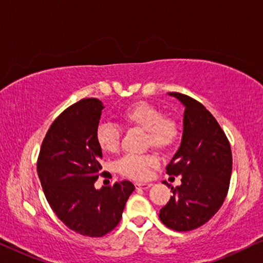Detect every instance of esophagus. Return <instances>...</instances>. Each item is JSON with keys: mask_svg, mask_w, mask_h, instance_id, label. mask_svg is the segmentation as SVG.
I'll list each match as a JSON object with an SVG mask.
<instances>
[{"mask_svg": "<svg viewBox=\"0 0 263 263\" xmlns=\"http://www.w3.org/2000/svg\"><path fill=\"white\" fill-rule=\"evenodd\" d=\"M153 184L152 183H140V182H138V183H135V186L136 188H141V189H148V188H151V186H152Z\"/></svg>", "mask_w": 263, "mask_h": 263, "instance_id": "obj_1", "label": "esophagus"}]
</instances>
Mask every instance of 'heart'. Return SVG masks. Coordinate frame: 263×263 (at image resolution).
<instances>
[{
  "label": "heart",
  "mask_w": 263,
  "mask_h": 263,
  "mask_svg": "<svg viewBox=\"0 0 263 263\" xmlns=\"http://www.w3.org/2000/svg\"><path fill=\"white\" fill-rule=\"evenodd\" d=\"M122 118L127 123L146 130V143L153 148H170L177 139L178 129L176 122L164 116L160 109L153 104L146 102L133 104L122 112ZM96 141L103 152H117L121 145V129L111 123L99 124L96 130ZM157 165V157L152 154H125L117 160L116 170L125 177L142 181L149 177L151 170Z\"/></svg>",
  "instance_id": "obj_1"
}]
</instances>
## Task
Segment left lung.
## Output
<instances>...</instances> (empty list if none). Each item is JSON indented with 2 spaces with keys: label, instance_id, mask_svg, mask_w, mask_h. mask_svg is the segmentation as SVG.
Segmentation results:
<instances>
[{
  "label": "left lung",
  "instance_id": "left-lung-1",
  "mask_svg": "<svg viewBox=\"0 0 263 263\" xmlns=\"http://www.w3.org/2000/svg\"><path fill=\"white\" fill-rule=\"evenodd\" d=\"M168 95L185 106L181 146L166 166V174L181 175L182 184L176 189L171 186L174 196L161 208L159 218L175 231H192L206 224L228 195L231 147L217 120L202 104L178 92Z\"/></svg>",
  "mask_w": 263,
  "mask_h": 263
}]
</instances>
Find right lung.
I'll return each instance as SVG.
<instances>
[{
  "label": "right lung",
  "instance_id": "add662e5",
  "mask_svg": "<svg viewBox=\"0 0 263 263\" xmlns=\"http://www.w3.org/2000/svg\"><path fill=\"white\" fill-rule=\"evenodd\" d=\"M103 103L84 98L67 107L50 125L37 160L46 200L67 228L88 237H103L121 221L132 182L95 188L102 172V149L96 141ZM111 176V175H110Z\"/></svg>",
  "mask_w": 263,
  "mask_h": 263
}]
</instances>
